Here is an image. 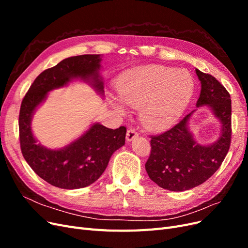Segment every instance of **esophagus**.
I'll return each instance as SVG.
<instances>
[{"instance_id":"1","label":"esophagus","mask_w":248,"mask_h":248,"mask_svg":"<svg viewBox=\"0 0 248 248\" xmlns=\"http://www.w3.org/2000/svg\"><path fill=\"white\" fill-rule=\"evenodd\" d=\"M138 136H139V133L136 131V129L129 128L128 130H127V133H126V140H127V141H131L132 140L136 139Z\"/></svg>"}]
</instances>
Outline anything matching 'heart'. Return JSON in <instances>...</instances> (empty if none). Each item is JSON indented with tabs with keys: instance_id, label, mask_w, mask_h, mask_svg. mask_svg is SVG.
I'll list each match as a JSON object with an SVG mask.
<instances>
[{
	"instance_id": "b5f03b06",
	"label": "heart",
	"mask_w": 248,
	"mask_h": 248,
	"mask_svg": "<svg viewBox=\"0 0 248 248\" xmlns=\"http://www.w3.org/2000/svg\"><path fill=\"white\" fill-rule=\"evenodd\" d=\"M193 92V80L184 70L160 65L137 67L124 73L118 85L114 106L122 115L125 106L140 108V120L149 129L161 130L181 117Z\"/></svg>"
}]
</instances>
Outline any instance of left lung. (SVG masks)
I'll list each match as a JSON object with an SVG mask.
<instances>
[{"label":"left lung","mask_w":248,"mask_h":248,"mask_svg":"<svg viewBox=\"0 0 248 248\" xmlns=\"http://www.w3.org/2000/svg\"><path fill=\"white\" fill-rule=\"evenodd\" d=\"M196 72L202 86L197 107L212 109L221 123V132L212 145L198 144L188 127L193 110L168 131L151 137L146 170L153 182L170 191L188 190L207 181L219 169L231 146V96L211 74Z\"/></svg>","instance_id":"obj_1"}]
</instances>
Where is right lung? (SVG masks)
<instances>
[{"mask_svg":"<svg viewBox=\"0 0 248 248\" xmlns=\"http://www.w3.org/2000/svg\"><path fill=\"white\" fill-rule=\"evenodd\" d=\"M100 62V55H81L63 60L36 78L21 102L18 125L22 156L37 175L59 188L78 189L94 183L106 170L112 153L125 144L126 127L114 130L99 123L93 124L80 138L59 150L37 144L32 133L34 111L51 90L80 78L103 94Z\"/></svg>","mask_w":248,"mask_h":248,"instance_id":"right-lung-1","label":"right lung"}]
</instances>
